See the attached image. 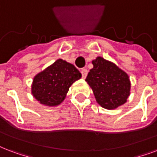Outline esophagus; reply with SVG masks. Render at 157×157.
I'll return each mask as SVG.
<instances>
[{
	"label": "esophagus",
	"mask_w": 157,
	"mask_h": 157,
	"mask_svg": "<svg viewBox=\"0 0 157 157\" xmlns=\"http://www.w3.org/2000/svg\"><path fill=\"white\" fill-rule=\"evenodd\" d=\"M87 74H88V71L86 69H82L81 70V75H82V78L85 79L86 77Z\"/></svg>",
	"instance_id": "esophagus-1"
}]
</instances>
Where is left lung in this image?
<instances>
[{
	"label": "left lung",
	"instance_id": "1",
	"mask_svg": "<svg viewBox=\"0 0 157 157\" xmlns=\"http://www.w3.org/2000/svg\"><path fill=\"white\" fill-rule=\"evenodd\" d=\"M86 79L97 103L106 109H115L127 102L131 82L128 75L113 63L101 57L92 61Z\"/></svg>",
	"mask_w": 157,
	"mask_h": 157
}]
</instances>
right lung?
<instances>
[{"mask_svg": "<svg viewBox=\"0 0 157 157\" xmlns=\"http://www.w3.org/2000/svg\"><path fill=\"white\" fill-rule=\"evenodd\" d=\"M81 77L75 66L57 59L33 77L31 93L42 105L57 106L65 100L71 86Z\"/></svg>", "mask_w": 157, "mask_h": 157, "instance_id": "1", "label": "right lung"}]
</instances>
